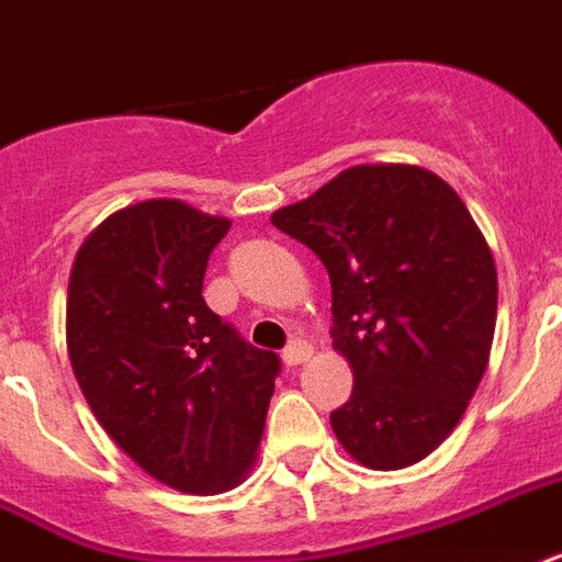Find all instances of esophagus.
<instances>
[{"label": "esophagus", "instance_id": "esophagus-1", "mask_svg": "<svg viewBox=\"0 0 562 562\" xmlns=\"http://www.w3.org/2000/svg\"><path fill=\"white\" fill-rule=\"evenodd\" d=\"M310 357H312V345L310 341H303V338H294L289 348L282 350L285 366H300V362H306Z\"/></svg>", "mask_w": 562, "mask_h": 562}]
</instances>
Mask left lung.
I'll list each match as a JSON object with an SVG mask.
<instances>
[{"instance_id":"8db88e82","label":"left lung","mask_w":562,"mask_h":562,"mask_svg":"<svg viewBox=\"0 0 562 562\" xmlns=\"http://www.w3.org/2000/svg\"><path fill=\"white\" fill-rule=\"evenodd\" d=\"M333 285V348L353 392L329 413L338 442L376 471L436 451L490 362L498 273L445 179L415 165H359L273 212Z\"/></svg>"}]
</instances>
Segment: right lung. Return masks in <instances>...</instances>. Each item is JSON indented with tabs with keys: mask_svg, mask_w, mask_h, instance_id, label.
I'll use <instances>...</instances> for the list:
<instances>
[{
	"mask_svg": "<svg viewBox=\"0 0 562 562\" xmlns=\"http://www.w3.org/2000/svg\"><path fill=\"white\" fill-rule=\"evenodd\" d=\"M229 226L182 200L128 205L81 244L67 289V350L97 422L191 495L244 481L282 368L205 306V265Z\"/></svg>",
	"mask_w": 562,
	"mask_h": 562,
	"instance_id": "1",
	"label": "right lung"
}]
</instances>
